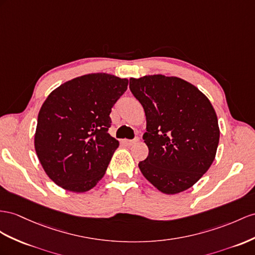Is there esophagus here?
I'll use <instances>...</instances> for the list:
<instances>
[{
    "label": "esophagus",
    "instance_id": "34e87169",
    "mask_svg": "<svg viewBox=\"0 0 255 255\" xmlns=\"http://www.w3.org/2000/svg\"><path fill=\"white\" fill-rule=\"evenodd\" d=\"M136 141H138V138H135L133 140H127V139H125V140H123V143L125 145H132V144H134Z\"/></svg>",
    "mask_w": 255,
    "mask_h": 255
}]
</instances>
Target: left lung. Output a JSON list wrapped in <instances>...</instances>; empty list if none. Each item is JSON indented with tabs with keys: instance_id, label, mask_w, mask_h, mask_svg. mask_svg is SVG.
I'll list each match as a JSON object with an SVG mask.
<instances>
[{
	"instance_id": "obj_1",
	"label": "left lung",
	"mask_w": 255,
	"mask_h": 255,
	"mask_svg": "<svg viewBox=\"0 0 255 255\" xmlns=\"http://www.w3.org/2000/svg\"><path fill=\"white\" fill-rule=\"evenodd\" d=\"M129 88L144 109L148 147L139 162L145 179L164 194L192 187L217 154L220 128L210 100L180 77L161 74L131 77Z\"/></svg>"
}]
</instances>
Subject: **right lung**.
Returning a JSON list of instances; mask_svg holds the SVG:
<instances>
[{"instance_id": "1", "label": "right lung", "mask_w": 255, "mask_h": 255, "mask_svg": "<svg viewBox=\"0 0 255 255\" xmlns=\"http://www.w3.org/2000/svg\"><path fill=\"white\" fill-rule=\"evenodd\" d=\"M128 80L91 73L51 91L38 112L34 147L44 171L64 190L84 193L97 185L120 142L111 135L110 113Z\"/></svg>"}]
</instances>
